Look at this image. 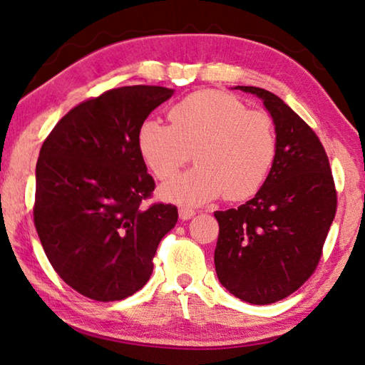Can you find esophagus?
Instances as JSON below:
<instances>
[{
    "mask_svg": "<svg viewBox=\"0 0 365 365\" xmlns=\"http://www.w3.org/2000/svg\"><path fill=\"white\" fill-rule=\"evenodd\" d=\"M196 214L195 209H190V207H180L178 209V215H180L182 220H188L193 217V215Z\"/></svg>",
    "mask_w": 365,
    "mask_h": 365,
    "instance_id": "1",
    "label": "esophagus"
}]
</instances>
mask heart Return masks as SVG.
Listing matches in <instances>:
<instances>
[{"label": "heart", "mask_w": 365, "mask_h": 365, "mask_svg": "<svg viewBox=\"0 0 365 365\" xmlns=\"http://www.w3.org/2000/svg\"><path fill=\"white\" fill-rule=\"evenodd\" d=\"M169 117L170 123L145 120L137 135L141 158L159 180L174 177L195 150L197 164L164 185L165 200L197 206L222 191L228 200H243L262 187L277 156L269 114L205 90L178 101Z\"/></svg>", "instance_id": "obj_1"}]
</instances>
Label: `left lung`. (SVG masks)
<instances>
[{
  "label": "left lung",
  "instance_id": "8db88e82",
  "mask_svg": "<svg viewBox=\"0 0 365 365\" xmlns=\"http://www.w3.org/2000/svg\"><path fill=\"white\" fill-rule=\"evenodd\" d=\"M235 88L264 101L275 123L277 156L252 200L214 212V264L228 292L261 306L287 298L316 272L336 214V190L319 137L288 104L257 86Z\"/></svg>",
  "mask_w": 365,
  "mask_h": 365
}]
</instances>
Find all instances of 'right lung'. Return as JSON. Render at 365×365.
<instances>
[{"instance_id": "add662e5", "label": "right lung", "mask_w": 365, "mask_h": 365, "mask_svg": "<svg viewBox=\"0 0 365 365\" xmlns=\"http://www.w3.org/2000/svg\"><path fill=\"white\" fill-rule=\"evenodd\" d=\"M174 90L120 86L72 108L43 141L34 222L48 261L95 301H120L146 285L153 257L175 227L177 206L154 202L141 158V123Z\"/></svg>"}]
</instances>
